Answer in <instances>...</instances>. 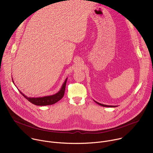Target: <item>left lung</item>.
Segmentation results:
<instances>
[{"mask_svg": "<svg viewBox=\"0 0 153 153\" xmlns=\"http://www.w3.org/2000/svg\"><path fill=\"white\" fill-rule=\"evenodd\" d=\"M96 103H97L98 105H101V106H104V107H116V106H113V105H103V104H102V103H99V102H96V101H95V100H94Z\"/></svg>", "mask_w": 153, "mask_h": 153, "instance_id": "8db88e82", "label": "left lung"}]
</instances>
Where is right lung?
Here are the masks:
<instances>
[{"label": "right lung", "instance_id": "right-lung-1", "mask_svg": "<svg viewBox=\"0 0 153 153\" xmlns=\"http://www.w3.org/2000/svg\"><path fill=\"white\" fill-rule=\"evenodd\" d=\"M67 79H68V78L65 79V82H63V83L61 87V88L59 91V92L53 95L47 96H43V97H27L26 95H25L24 94L22 93L20 90H19V92L20 93V94L24 96L25 98H26L29 102H30L31 103H32L34 105H38V106H46V105H53V104H54L56 102H57L59 100H60L63 97ZM12 80H13V79H12ZM13 82L14 83L13 80Z\"/></svg>", "mask_w": 153, "mask_h": 153}]
</instances>
